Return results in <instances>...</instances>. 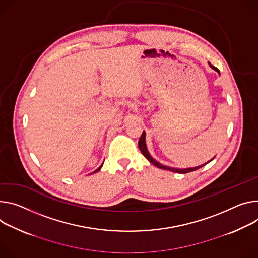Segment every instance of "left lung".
Listing matches in <instances>:
<instances>
[{
  "instance_id": "left-lung-1",
  "label": "left lung",
  "mask_w": 258,
  "mask_h": 258,
  "mask_svg": "<svg viewBox=\"0 0 258 258\" xmlns=\"http://www.w3.org/2000/svg\"><path fill=\"white\" fill-rule=\"evenodd\" d=\"M209 66L212 68L213 70H215V71L220 75V72H219V70L216 68V67H214V66H212L210 62H209ZM138 145H139V148H140V150H141V152H142V154L152 163V165H154L155 167H157V168H159V169H161V170H167V171H170V172H174V173H178V174H186V173H190V172H194V171H197V170H199V169H201L202 167H204L205 165H207V163H209L210 161H212L213 159H214V157L212 158V159H210L208 162H206V163H204V165H201V166H198V167H195V168H186V169H177V168H171V167H168V166H163V165H161L160 162H158L156 159H154L151 155H150V153H149V151H148V149H147V146H146V133L145 132H143L142 133V135H141V137H140V140H139V142H138Z\"/></svg>"
}]
</instances>
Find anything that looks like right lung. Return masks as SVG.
<instances>
[{"label":"right lung","mask_w":258,"mask_h":258,"mask_svg":"<svg viewBox=\"0 0 258 258\" xmlns=\"http://www.w3.org/2000/svg\"><path fill=\"white\" fill-rule=\"evenodd\" d=\"M102 167H103V163H102V165H101V166H100V167H99V168H98V169H97V170H96L95 172H92V173H90V175H91V174H95V173H97V172H99V171L101 170V168H102Z\"/></svg>","instance_id":"add662e5"}]
</instances>
